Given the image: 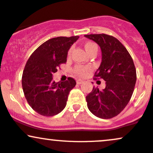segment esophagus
<instances>
[{
	"label": "esophagus",
	"instance_id": "obj_1",
	"mask_svg": "<svg viewBox=\"0 0 153 153\" xmlns=\"http://www.w3.org/2000/svg\"><path fill=\"white\" fill-rule=\"evenodd\" d=\"M77 84H78V85H80V84L81 83H82V80H80V79H79V80H77Z\"/></svg>",
	"mask_w": 153,
	"mask_h": 153
}]
</instances>
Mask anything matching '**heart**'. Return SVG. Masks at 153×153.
<instances>
[{"instance_id":"obj_1","label":"heart","mask_w":153,"mask_h":153,"mask_svg":"<svg viewBox=\"0 0 153 153\" xmlns=\"http://www.w3.org/2000/svg\"><path fill=\"white\" fill-rule=\"evenodd\" d=\"M84 48H85V51L88 54H90L91 52L94 50H98V47L96 45V44H95L93 42H87L86 43H85L84 45ZM71 54V50L68 52V54L70 55ZM89 71V68L88 67H84L81 65H78L74 68V72L76 75H79V76H85L87 74L88 71Z\"/></svg>"}]
</instances>
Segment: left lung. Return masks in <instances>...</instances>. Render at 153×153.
<instances>
[{"instance_id":"8db88e82","label":"left lung","mask_w":153,"mask_h":153,"mask_svg":"<svg viewBox=\"0 0 153 153\" xmlns=\"http://www.w3.org/2000/svg\"><path fill=\"white\" fill-rule=\"evenodd\" d=\"M84 36L101 48V62L95 77L106 81L104 89L94 87L86 96L88 108L99 118H113L122 111L132 96L137 80L134 62L127 49L114 36L104 34Z\"/></svg>"}]
</instances>
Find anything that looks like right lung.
Segmentation results:
<instances>
[{
  "label": "right lung",
  "mask_w": 153,
  "mask_h": 153,
  "mask_svg": "<svg viewBox=\"0 0 153 153\" xmlns=\"http://www.w3.org/2000/svg\"><path fill=\"white\" fill-rule=\"evenodd\" d=\"M78 36H58L47 40L36 49L26 62L22 76V88L29 106L39 114H58L67 104L68 94L76 85L73 78L54 82L53 74L65 63L68 52Z\"/></svg>",
  "instance_id": "1"
}]
</instances>
